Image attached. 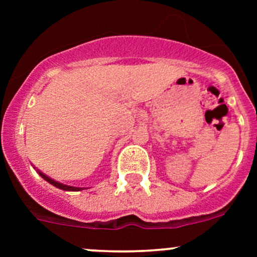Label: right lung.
<instances>
[{
  "label": "right lung",
  "instance_id": "add662e5",
  "mask_svg": "<svg viewBox=\"0 0 257 257\" xmlns=\"http://www.w3.org/2000/svg\"><path fill=\"white\" fill-rule=\"evenodd\" d=\"M38 174H40L41 177H42L43 179H45V180H47L49 184H52V185H54V186H56V188L62 189V190H68V191H79V190H80V188H76V186L64 185V184L58 183V181L53 180V179H51L49 177H47V175H46V174H43L42 172H38Z\"/></svg>",
  "mask_w": 257,
  "mask_h": 257
}]
</instances>
